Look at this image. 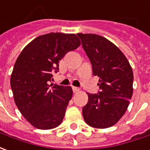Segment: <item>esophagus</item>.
Listing matches in <instances>:
<instances>
[{
	"instance_id": "esophagus-1",
	"label": "esophagus",
	"mask_w": 150,
	"mask_h": 150,
	"mask_svg": "<svg viewBox=\"0 0 150 150\" xmlns=\"http://www.w3.org/2000/svg\"><path fill=\"white\" fill-rule=\"evenodd\" d=\"M72 90L74 91V93H76V92H79L80 91V89L79 88H77V87H75V86H73L72 87Z\"/></svg>"
}]
</instances>
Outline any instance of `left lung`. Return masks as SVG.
Listing matches in <instances>:
<instances>
[{
  "instance_id": "left-lung-1",
  "label": "left lung",
  "mask_w": 150,
  "mask_h": 150,
  "mask_svg": "<svg viewBox=\"0 0 150 150\" xmlns=\"http://www.w3.org/2000/svg\"><path fill=\"white\" fill-rule=\"evenodd\" d=\"M91 60L93 75L100 77L99 94H89L82 113L87 125L106 129L125 115L133 95L131 65L120 50L96 34H77Z\"/></svg>"
}]
</instances>
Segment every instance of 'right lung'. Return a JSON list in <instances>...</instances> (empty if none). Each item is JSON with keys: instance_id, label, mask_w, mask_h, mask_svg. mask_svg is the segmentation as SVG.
<instances>
[{"instance_id": "add662e5", "label": "right lung", "mask_w": 150, "mask_h": 150, "mask_svg": "<svg viewBox=\"0 0 150 150\" xmlns=\"http://www.w3.org/2000/svg\"><path fill=\"white\" fill-rule=\"evenodd\" d=\"M80 45L75 34H45L30 41L18 56L11 86L16 105L32 126L50 129L63 120L72 88L49 82L52 73L59 71V60Z\"/></svg>"}]
</instances>
